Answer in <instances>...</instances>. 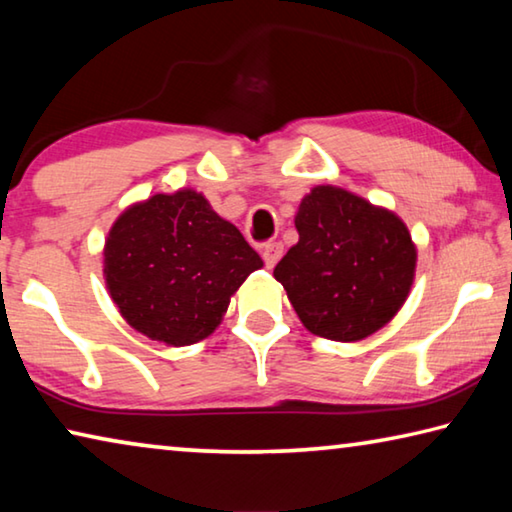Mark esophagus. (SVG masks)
<instances>
[{
  "instance_id": "1",
  "label": "esophagus",
  "mask_w": 512,
  "mask_h": 512,
  "mask_svg": "<svg viewBox=\"0 0 512 512\" xmlns=\"http://www.w3.org/2000/svg\"><path fill=\"white\" fill-rule=\"evenodd\" d=\"M282 253H284V246L280 244V241H273V244H266L264 250H262L264 264H266L268 268H273L277 262H280Z\"/></svg>"
}]
</instances>
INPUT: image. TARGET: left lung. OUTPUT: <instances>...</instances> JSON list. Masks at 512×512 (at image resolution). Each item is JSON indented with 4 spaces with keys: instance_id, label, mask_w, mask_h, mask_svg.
Here are the masks:
<instances>
[{
    "instance_id": "8db88e82",
    "label": "left lung",
    "mask_w": 512,
    "mask_h": 512,
    "mask_svg": "<svg viewBox=\"0 0 512 512\" xmlns=\"http://www.w3.org/2000/svg\"><path fill=\"white\" fill-rule=\"evenodd\" d=\"M298 244L275 266V280L311 334L368 339L409 298L418 248L395 212L336 185H316L296 212Z\"/></svg>"
}]
</instances>
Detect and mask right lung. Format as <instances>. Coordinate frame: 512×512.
I'll return each instance as SVG.
<instances>
[{
  "label": "right lung",
  "instance_id": "obj_1",
  "mask_svg": "<svg viewBox=\"0 0 512 512\" xmlns=\"http://www.w3.org/2000/svg\"><path fill=\"white\" fill-rule=\"evenodd\" d=\"M262 266L237 225L192 187L128 205L103 246V277L121 318L169 348L207 339Z\"/></svg>",
  "mask_w": 512,
  "mask_h": 512
}]
</instances>
